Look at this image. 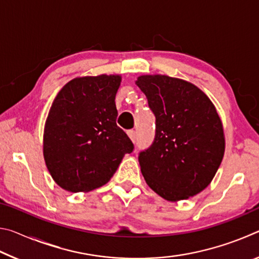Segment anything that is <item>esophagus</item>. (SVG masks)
Returning <instances> with one entry per match:
<instances>
[{
  "label": "esophagus",
  "mask_w": 259,
  "mask_h": 259,
  "mask_svg": "<svg viewBox=\"0 0 259 259\" xmlns=\"http://www.w3.org/2000/svg\"><path fill=\"white\" fill-rule=\"evenodd\" d=\"M128 136L133 142H136V131L135 130H128Z\"/></svg>",
  "instance_id": "34e87169"
}]
</instances>
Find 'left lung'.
<instances>
[{
  "instance_id": "8db88e82",
  "label": "left lung",
  "mask_w": 259,
  "mask_h": 259,
  "mask_svg": "<svg viewBox=\"0 0 259 259\" xmlns=\"http://www.w3.org/2000/svg\"><path fill=\"white\" fill-rule=\"evenodd\" d=\"M136 84L155 115L154 140L138 156L147 185L168 201L198 194L212 181L225 151L213 104L181 78L143 75Z\"/></svg>"
}]
</instances>
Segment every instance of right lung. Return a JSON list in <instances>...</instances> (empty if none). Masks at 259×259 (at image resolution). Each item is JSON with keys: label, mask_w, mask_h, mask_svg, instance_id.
<instances>
[{"label": "right lung", "mask_w": 259, "mask_h": 259, "mask_svg": "<svg viewBox=\"0 0 259 259\" xmlns=\"http://www.w3.org/2000/svg\"><path fill=\"white\" fill-rule=\"evenodd\" d=\"M119 75L74 78L52 103L45 126L43 155L64 190L89 192L106 184L134 144L116 124Z\"/></svg>", "instance_id": "obj_1"}]
</instances>
